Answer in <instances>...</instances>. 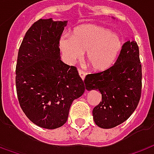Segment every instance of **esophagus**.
Returning <instances> with one entry per match:
<instances>
[{"label": "esophagus", "mask_w": 154, "mask_h": 154, "mask_svg": "<svg viewBox=\"0 0 154 154\" xmlns=\"http://www.w3.org/2000/svg\"><path fill=\"white\" fill-rule=\"evenodd\" d=\"M78 73H79V75H80V77H82V79L83 80V79L85 78V77H86V72H85L83 70L79 69L78 70Z\"/></svg>", "instance_id": "1"}]
</instances>
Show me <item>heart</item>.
Wrapping results in <instances>:
<instances>
[{
    "label": "heart",
    "instance_id": "b5f03b06",
    "mask_svg": "<svg viewBox=\"0 0 154 154\" xmlns=\"http://www.w3.org/2000/svg\"><path fill=\"white\" fill-rule=\"evenodd\" d=\"M60 47L66 58L74 62L86 51V61L94 71L109 68L122 50V41L118 34L97 25L87 24L74 29L72 38L62 36Z\"/></svg>",
    "mask_w": 154,
    "mask_h": 154
}]
</instances>
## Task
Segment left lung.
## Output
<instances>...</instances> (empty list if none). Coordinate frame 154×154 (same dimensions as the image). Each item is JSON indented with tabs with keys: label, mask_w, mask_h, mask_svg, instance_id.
Segmentation results:
<instances>
[{
	"label": "left lung",
	"mask_w": 154,
	"mask_h": 154,
	"mask_svg": "<svg viewBox=\"0 0 154 154\" xmlns=\"http://www.w3.org/2000/svg\"><path fill=\"white\" fill-rule=\"evenodd\" d=\"M88 90L97 89L102 101L93 110V119L102 128H112L125 122L137 108L142 93V65L135 41H128L109 68L88 74Z\"/></svg>",
	"instance_id": "8db88e82"
}]
</instances>
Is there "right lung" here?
<instances>
[{
  "label": "right lung",
  "instance_id": "add662e5",
  "mask_svg": "<svg viewBox=\"0 0 154 154\" xmlns=\"http://www.w3.org/2000/svg\"><path fill=\"white\" fill-rule=\"evenodd\" d=\"M66 21L40 19L26 32L17 56L16 88L19 104L36 125L55 129L65 124L74 99L85 91L76 66L60 57Z\"/></svg>",
  "mask_w": 154,
  "mask_h": 154
}]
</instances>
